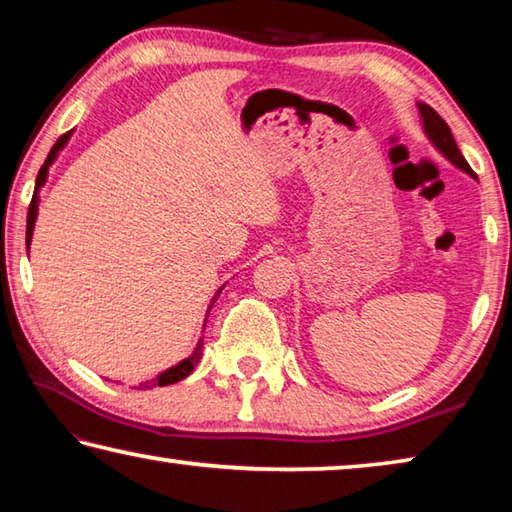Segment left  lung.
<instances>
[{
  "instance_id": "obj_1",
  "label": "left lung",
  "mask_w": 512,
  "mask_h": 512,
  "mask_svg": "<svg viewBox=\"0 0 512 512\" xmlns=\"http://www.w3.org/2000/svg\"><path fill=\"white\" fill-rule=\"evenodd\" d=\"M418 108H420V115H422L424 133H427V137L433 142V146H436V149L443 153L449 162L456 164L458 169H463L465 173H470L472 178H476V173L472 171L470 164H467V160L463 158V153L458 151L456 140H454L452 131H449L447 121L440 117L431 106H427V103H418Z\"/></svg>"
}]
</instances>
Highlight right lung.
<instances>
[{"instance_id":"add662e5","label":"right lung","mask_w":512,"mask_h":512,"mask_svg":"<svg viewBox=\"0 0 512 512\" xmlns=\"http://www.w3.org/2000/svg\"><path fill=\"white\" fill-rule=\"evenodd\" d=\"M69 135H72V133H65V135H60V137H58V142H56L54 146H51V151H49V155H47L45 164H42L40 171H38V178H36V192H33L31 205H29V216H27V246L31 244L33 225H36V216H38V189H40L42 185H45L49 164L56 160L58 151L63 149V146L67 144ZM219 293H221V291H219ZM214 300H216V296H214ZM214 300H212V305H214ZM212 305H210V309H212ZM205 320H207V318H205ZM201 354H203V336H201V341H198L196 350L192 352V357H187L185 361H180L178 366H173V368H169V370H164L162 375H158V379L144 381V384H140V388H151V386H155V384H158V386H169V384H176V381H180V379H185V377L189 375V372L194 370V366L198 363V359H201Z\"/></svg>"}]
</instances>
